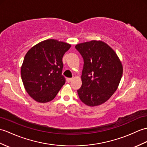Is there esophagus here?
Listing matches in <instances>:
<instances>
[{"label": "esophagus", "mask_w": 147, "mask_h": 147, "mask_svg": "<svg viewBox=\"0 0 147 147\" xmlns=\"http://www.w3.org/2000/svg\"><path fill=\"white\" fill-rule=\"evenodd\" d=\"M73 80V78H67V79H66V80H67L68 83H70V82L72 81Z\"/></svg>", "instance_id": "1"}]
</instances>
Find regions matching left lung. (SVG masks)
I'll use <instances>...</instances> for the list:
<instances>
[{"label": "left lung", "mask_w": 147, "mask_h": 147, "mask_svg": "<svg viewBox=\"0 0 147 147\" xmlns=\"http://www.w3.org/2000/svg\"><path fill=\"white\" fill-rule=\"evenodd\" d=\"M84 59L80 99L87 106L96 107L107 101L118 89L123 65L115 51L102 40L76 44Z\"/></svg>", "instance_id": "8db88e82"}]
</instances>
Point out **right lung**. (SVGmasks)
<instances>
[{
	"label": "right lung",
	"mask_w": 147,
	"mask_h": 147,
	"mask_svg": "<svg viewBox=\"0 0 147 147\" xmlns=\"http://www.w3.org/2000/svg\"><path fill=\"white\" fill-rule=\"evenodd\" d=\"M71 46L51 39L39 42L27 51L20 74L25 90L35 101L42 103L52 101L65 83L62 60Z\"/></svg>",
	"instance_id": "right-lung-1"
}]
</instances>
